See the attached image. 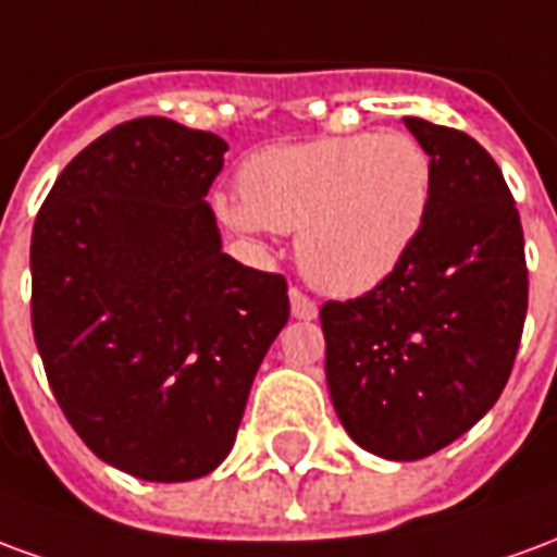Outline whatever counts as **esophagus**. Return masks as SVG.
I'll list each match as a JSON object with an SVG mask.
<instances>
[{
    "instance_id": "esophagus-1",
    "label": "esophagus",
    "mask_w": 557,
    "mask_h": 557,
    "mask_svg": "<svg viewBox=\"0 0 557 557\" xmlns=\"http://www.w3.org/2000/svg\"><path fill=\"white\" fill-rule=\"evenodd\" d=\"M289 301H292V315L295 319H315L319 315V307L310 295H304L298 286H292L289 289Z\"/></svg>"
}]
</instances>
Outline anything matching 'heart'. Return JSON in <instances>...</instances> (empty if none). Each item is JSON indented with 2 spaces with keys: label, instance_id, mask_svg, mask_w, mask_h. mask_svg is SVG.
<instances>
[{
  "label": "heart",
  "instance_id": "b5f03b06",
  "mask_svg": "<svg viewBox=\"0 0 557 557\" xmlns=\"http://www.w3.org/2000/svg\"><path fill=\"white\" fill-rule=\"evenodd\" d=\"M432 158L403 131L325 137L256 151L242 196L220 218L242 232H298L295 253L315 289L351 298L406 259L432 206Z\"/></svg>",
  "mask_w": 557,
  "mask_h": 557
}]
</instances>
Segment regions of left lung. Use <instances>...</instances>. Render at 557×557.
<instances>
[{
	"mask_svg": "<svg viewBox=\"0 0 557 557\" xmlns=\"http://www.w3.org/2000/svg\"><path fill=\"white\" fill-rule=\"evenodd\" d=\"M432 158L418 242L379 286L319 310L339 423L363 450L423 459L502 397L528 310L525 238L498 163L462 131L403 119Z\"/></svg>",
	"mask_w": 557,
	"mask_h": 557,
	"instance_id": "1",
	"label": "left lung"
}]
</instances>
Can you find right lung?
I'll use <instances>...</instances> for the list:
<instances>
[{
  "label": "right lung",
  "mask_w": 557,
  "mask_h": 557,
  "mask_svg": "<svg viewBox=\"0 0 557 557\" xmlns=\"http://www.w3.org/2000/svg\"><path fill=\"white\" fill-rule=\"evenodd\" d=\"M223 151L160 115L125 122L67 163L32 230V331L55 403L139 480L226 459L289 319L286 277L220 250L206 194Z\"/></svg>",
  "instance_id": "add662e5"
}]
</instances>
